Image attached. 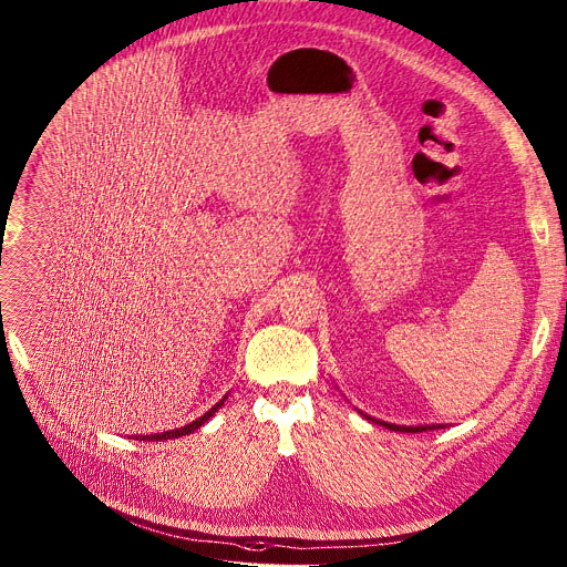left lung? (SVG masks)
Wrapping results in <instances>:
<instances>
[{
	"label": "left lung",
	"mask_w": 567,
	"mask_h": 567,
	"mask_svg": "<svg viewBox=\"0 0 567 567\" xmlns=\"http://www.w3.org/2000/svg\"><path fill=\"white\" fill-rule=\"evenodd\" d=\"M365 419H371L369 414H363ZM375 423H380V425H386L389 430H393V432H423V430H435V427H444V425H395V423H384V421H378V419H373Z\"/></svg>",
	"instance_id": "obj_1"
}]
</instances>
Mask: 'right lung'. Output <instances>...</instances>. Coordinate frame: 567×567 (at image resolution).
<instances>
[{
	"instance_id": "add662e5",
	"label": "right lung",
	"mask_w": 567,
	"mask_h": 567,
	"mask_svg": "<svg viewBox=\"0 0 567 567\" xmlns=\"http://www.w3.org/2000/svg\"><path fill=\"white\" fill-rule=\"evenodd\" d=\"M224 401H226V395L221 398V401L215 405V408H210L204 416H198L196 421H192V423H187V425H183V427H178V430H169V432H162V435H142L140 440H144V442H162V440H178V437H183V435H189V432H194L196 427H202L221 405H224Z\"/></svg>"
}]
</instances>
